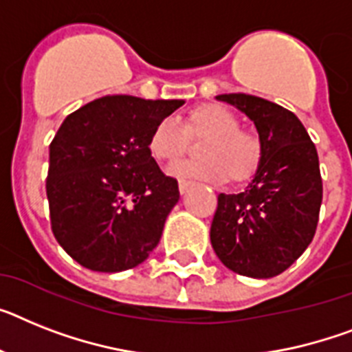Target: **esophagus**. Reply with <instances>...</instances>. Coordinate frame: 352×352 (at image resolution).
<instances>
[{
  "label": "esophagus",
  "instance_id": "1",
  "mask_svg": "<svg viewBox=\"0 0 352 352\" xmlns=\"http://www.w3.org/2000/svg\"><path fill=\"white\" fill-rule=\"evenodd\" d=\"M191 184H193V182H191V181H186V179H181V181H179V191H181V193H186V191H188V188H190Z\"/></svg>",
  "mask_w": 352,
  "mask_h": 352
}]
</instances>
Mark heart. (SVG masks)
Returning a JSON list of instances; mask_svg holds the SVG:
<instances>
[{"instance_id": "b5f03b06", "label": "heart", "mask_w": 352, "mask_h": 352, "mask_svg": "<svg viewBox=\"0 0 352 352\" xmlns=\"http://www.w3.org/2000/svg\"><path fill=\"white\" fill-rule=\"evenodd\" d=\"M190 140H204L200 161H188L171 168V175L193 177L220 182H245L256 175L263 162L265 146L256 132L240 129V120L221 105H202L184 121L164 118L150 132L148 153L159 164H173L188 150Z\"/></svg>"}]
</instances>
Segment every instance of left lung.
<instances>
[{"label":"left lung","mask_w":352,"mask_h":352,"mask_svg":"<svg viewBox=\"0 0 352 352\" xmlns=\"http://www.w3.org/2000/svg\"><path fill=\"white\" fill-rule=\"evenodd\" d=\"M217 98L254 121L265 155L241 193L218 195L211 223L212 249L240 276H279L308 249L317 231L322 204L317 148L288 109L243 93Z\"/></svg>","instance_id":"8db88e82"}]
</instances>
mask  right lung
Wrapping results in <instances>:
<instances>
[{"label": "right lung", "instance_id": "obj_1", "mask_svg": "<svg viewBox=\"0 0 352 352\" xmlns=\"http://www.w3.org/2000/svg\"><path fill=\"white\" fill-rule=\"evenodd\" d=\"M182 103L112 94L62 121L50 144V221L82 267L129 270L157 247L181 195L148 153V138Z\"/></svg>", "mask_w": 352, "mask_h": 352}]
</instances>
